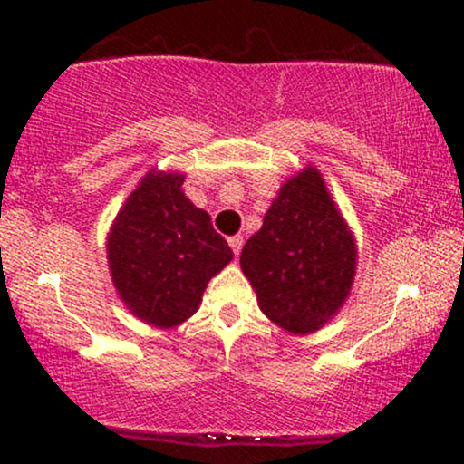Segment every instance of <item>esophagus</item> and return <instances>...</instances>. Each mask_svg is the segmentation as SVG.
Returning <instances> with one entry per match:
<instances>
[{"label": "esophagus", "mask_w": 464, "mask_h": 464, "mask_svg": "<svg viewBox=\"0 0 464 464\" xmlns=\"http://www.w3.org/2000/svg\"><path fill=\"white\" fill-rule=\"evenodd\" d=\"M228 246L233 248V253L239 255V253H242V246H244V237H242V236L228 237Z\"/></svg>", "instance_id": "1"}]
</instances>
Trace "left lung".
<instances>
[{
  "instance_id": "8db88e82",
  "label": "left lung",
  "mask_w": 464,
  "mask_h": 464,
  "mask_svg": "<svg viewBox=\"0 0 464 464\" xmlns=\"http://www.w3.org/2000/svg\"><path fill=\"white\" fill-rule=\"evenodd\" d=\"M353 233L307 165L281 185L264 225L239 255L259 310L290 334L318 332L347 301L355 276Z\"/></svg>"
}]
</instances>
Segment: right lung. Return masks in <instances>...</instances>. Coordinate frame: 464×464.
<instances>
[{"label": "right lung", "instance_id": "right-lung-1", "mask_svg": "<svg viewBox=\"0 0 464 464\" xmlns=\"http://www.w3.org/2000/svg\"><path fill=\"white\" fill-rule=\"evenodd\" d=\"M183 180L179 172L150 169L106 237L117 295L137 318L159 329L196 314L211 276L233 259L209 214L183 194Z\"/></svg>", "mask_w": 464, "mask_h": 464}]
</instances>
